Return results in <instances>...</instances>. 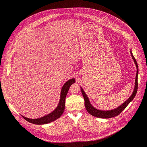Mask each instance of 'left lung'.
Wrapping results in <instances>:
<instances>
[{"label":"left lung","mask_w":147,"mask_h":147,"mask_svg":"<svg viewBox=\"0 0 147 147\" xmlns=\"http://www.w3.org/2000/svg\"><path fill=\"white\" fill-rule=\"evenodd\" d=\"M131 56L134 61L135 64L136 65L137 67V74H136V82H135V87H134V90L133 91V92L132 94V95L130 96V97L127 100H125L121 105H120L119 107L115 109H113L111 111H100L98 109H96V108H94L90 102L89 99L87 97V96L86 95V93L84 92V91H83L82 88L81 87V91L82 92V94L83 95L84 99V104H85V107L86 108V110L88 111V112L89 113H90L92 116L96 117H99V118H105V119H108V118H111V117H115L117 115H119L125 108L127 107V106L129 104V103L133 100V99L134 98L137 92V89H138V65L137 61L136 60V59L134 58V57L133 55V53L131 52V51L130 52Z\"/></svg>","instance_id":"left-lung-1"}]
</instances>
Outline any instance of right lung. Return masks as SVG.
I'll list each match as a JSON object with an SVG mask.
<instances>
[{
	"label": "right lung",
	"instance_id": "obj_1",
	"mask_svg": "<svg viewBox=\"0 0 147 147\" xmlns=\"http://www.w3.org/2000/svg\"><path fill=\"white\" fill-rule=\"evenodd\" d=\"M75 82V80L74 78L70 79L69 81H67L64 86H63L61 94H60V99L59 103V105L55 109L54 111H53L50 114L45 116L36 119H30L28 118H27L26 117L23 116V117L28 121L30 123H31L32 124H47L49 123H51L54 120H56L57 119L59 118L61 115L65 111V99L66 95L68 92V91L69 90L70 87L71 86L72 84Z\"/></svg>",
	"mask_w": 147,
	"mask_h": 147
}]
</instances>
